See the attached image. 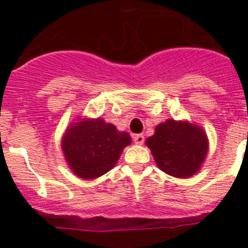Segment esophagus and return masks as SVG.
Returning a JSON list of instances; mask_svg holds the SVG:
<instances>
[{"instance_id":"1","label":"esophagus","mask_w":248,"mask_h":248,"mask_svg":"<svg viewBox=\"0 0 248 248\" xmlns=\"http://www.w3.org/2000/svg\"><path fill=\"white\" fill-rule=\"evenodd\" d=\"M132 139H134L135 144H139V145L144 143V135H141V134H136V135L132 136Z\"/></svg>"}]
</instances>
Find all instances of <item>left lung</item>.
I'll return each mask as SVG.
<instances>
[{
	"instance_id": "obj_1",
	"label": "left lung",
	"mask_w": 248,
	"mask_h": 248,
	"mask_svg": "<svg viewBox=\"0 0 248 248\" xmlns=\"http://www.w3.org/2000/svg\"><path fill=\"white\" fill-rule=\"evenodd\" d=\"M163 172L186 179L200 171L208 151L204 131L185 121L167 120L145 141Z\"/></svg>"
}]
</instances>
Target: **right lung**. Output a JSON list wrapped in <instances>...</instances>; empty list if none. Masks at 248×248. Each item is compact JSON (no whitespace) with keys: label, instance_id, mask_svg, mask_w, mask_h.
Here are the masks:
<instances>
[{"label":"right lung","instance_id":"1","mask_svg":"<svg viewBox=\"0 0 248 248\" xmlns=\"http://www.w3.org/2000/svg\"><path fill=\"white\" fill-rule=\"evenodd\" d=\"M131 144L127 132L104 120H82L68 128L62 149L69 169L81 179L90 180L104 175L114 167L124 147Z\"/></svg>","mask_w":248,"mask_h":248}]
</instances>
